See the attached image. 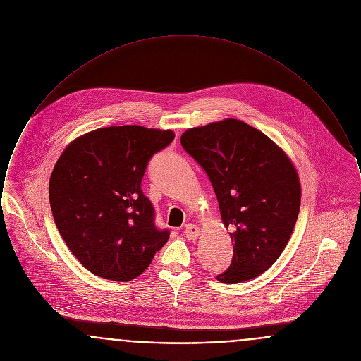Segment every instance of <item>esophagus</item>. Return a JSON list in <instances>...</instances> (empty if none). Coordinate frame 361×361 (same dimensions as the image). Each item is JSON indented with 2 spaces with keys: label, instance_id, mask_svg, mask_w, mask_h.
Wrapping results in <instances>:
<instances>
[{
  "label": "esophagus",
  "instance_id": "1",
  "mask_svg": "<svg viewBox=\"0 0 361 361\" xmlns=\"http://www.w3.org/2000/svg\"><path fill=\"white\" fill-rule=\"evenodd\" d=\"M198 233H200V228L194 224V223H189L185 226V230H183V234L185 237L189 240H195L198 237Z\"/></svg>",
  "mask_w": 361,
  "mask_h": 361
}]
</instances>
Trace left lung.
Returning a JSON list of instances; mask_svg holds the SVG:
<instances>
[{"instance_id": "1", "label": "left lung", "mask_w": 361, "mask_h": 361, "mask_svg": "<svg viewBox=\"0 0 361 361\" xmlns=\"http://www.w3.org/2000/svg\"><path fill=\"white\" fill-rule=\"evenodd\" d=\"M183 149L207 172L234 255L221 283L262 275L286 247L295 226L301 185L286 153L262 131L237 121L186 130Z\"/></svg>"}]
</instances>
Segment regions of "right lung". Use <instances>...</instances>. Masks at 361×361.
Listing matches in <instances>:
<instances>
[{"label":"right lung","mask_w":361,"mask_h":361,"mask_svg":"<svg viewBox=\"0 0 361 361\" xmlns=\"http://www.w3.org/2000/svg\"><path fill=\"white\" fill-rule=\"evenodd\" d=\"M175 138L171 130L112 126L66 147L49 180L54 223L73 256L97 276L127 282L169 240L141 189L150 159Z\"/></svg>","instance_id":"right-lung-1"}]
</instances>
